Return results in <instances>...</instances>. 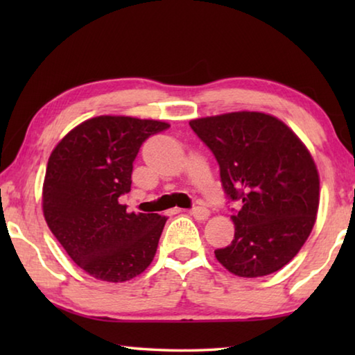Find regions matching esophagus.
I'll return each instance as SVG.
<instances>
[{"mask_svg":"<svg viewBox=\"0 0 355 355\" xmlns=\"http://www.w3.org/2000/svg\"><path fill=\"white\" fill-rule=\"evenodd\" d=\"M191 214L194 216L196 219L203 220V219H207L208 216H209V209L207 207H203V205H197V207H194V208L191 209Z\"/></svg>","mask_w":355,"mask_h":355,"instance_id":"esophagus-1","label":"esophagus"}]
</instances>
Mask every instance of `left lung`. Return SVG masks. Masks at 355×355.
<instances>
[{
  "label": "left lung",
  "instance_id": "left-lung-1",
  "mask_svg": "<svg viewBox=\"0 0 355 355\" xmlns=\"http://www.w3.org/2000/svg\"><path fill=\"white\" fill-rule=\"evenodd\" d=\"M189 127L218 161L227 200L239 203L235 238L214 250L218 261L239 277L279 271L316 220L320 177L310 152L282 120L263 112L196 119Z\"/></svg>",
  "mask_w": 355,
  "mask_h": 355
}]
</instances>
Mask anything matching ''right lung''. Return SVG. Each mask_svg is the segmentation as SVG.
Instances as JSON below:
<instances>
[{
  "label": "right lung",
  "mask_w": 355,
  "mask_h": 355,
  "mask_svg": "<svg viewBox=\"0 0 355 355\" xmlns=\"http://www.w3.org/2000/svg\"><path fill=\"white\" fill-rule=\"evenodd\" d=\"M158 120L100 116L78 125L48 159L44 216L78 266L105 282H127L152 263L167 218L128 213L119 197L131 189L142 142L169 128Z\"/></svg>",
  "instance_id": "obj_1"
}]
</instances>
